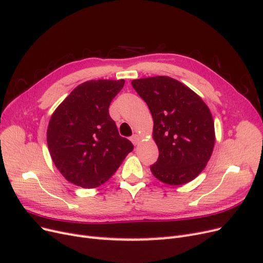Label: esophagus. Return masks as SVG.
<instances>
[{
  "mask_svg": "<svg viewBox=\"0 0 263 263\" xmlns=\"http://www.w3.org/2000/svg\"><path fill=\"white\" fill-rule=\"evenodd\" d=\"M130 140L133 141L134 145H138L139 142H140V136H139V135H137V134H135V135H133V136H132Z\"/></svg>",
  "mask_w": 263,
  "mask_h": 263,
  "instance_id": "obj_1",
  "label": "esophagus"
}]
</instances>
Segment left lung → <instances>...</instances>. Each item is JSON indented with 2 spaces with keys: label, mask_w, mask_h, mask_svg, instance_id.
I'll return each mask as SVG.
<instances>
[{
  "label": "left lung",
  "mask_w": 263,
  "mask_h": 263,
  "mask_svg": "<svg viewBox=\"0 0 263 263\" xmlns=\"http://www.w3.org/2000/svg\"><path fill=\"white\" fill-rule=\"evenodd\" d=\"M154 118L153 138L159 158L150 166L165 184L194 180L208 164L215 145V128L209 106L180 81L165 76L133 80Z\"/></svg>",
  "instance_id": "1"
}]
</instances>
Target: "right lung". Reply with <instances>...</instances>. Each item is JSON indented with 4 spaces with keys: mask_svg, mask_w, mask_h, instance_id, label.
Listing matches in <instances>:
<instances>
[{
    "mask_svg": "<svg viewBox=\"0 0 263 263\" xmlns=\"http://www.w3.org/2000/svg\"><path fill=\"white\" fill-rule=\"evenodd\" d=\"M125 80L81 83L55 108L47 129L54 165L69 182L84 189L105 183L133 151L118 134L108 107Z\"/></svg>",
    "mask_w": 263,
    "mask_h": 263,
    "instance_id": "1",
    "label": "right lung"
}]
</instances>
